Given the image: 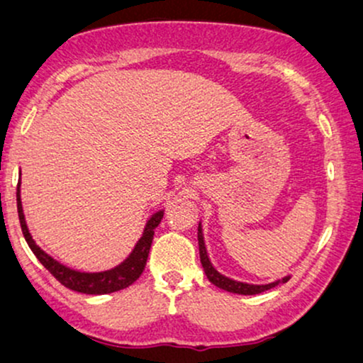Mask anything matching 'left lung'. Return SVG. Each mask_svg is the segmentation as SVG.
Masks as SVG:
<instances>
[{"label": "left lung", "mask_w": 363, "mask_h": 363, "mask_svg": "<svg viewBox=\"0 0 363 363\" xmlns=\"http://www.w3.org/2000/svg\"><path fill=\"white\" fill-rule=\"evenodd\" d=\"M199 249H200V262H202L205 274H207L210 283L216 284L217 288L225 289L229 291V293H235V294H259L262 293V291H267L279 284V281H276V283H271V284H264V286L245 284V283H239V281L229 279V277L222 276L220 272H217L216 267H213L208 261L207 250H205V244H203V234H202V229H200V225H199ZM286 281H289V277H284L283 283H286Z\"/></svg>", "instance_id": "obj_1"}]
</instances>
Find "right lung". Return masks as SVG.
<instances>
[{"instance_id":"1","label":"right lung","mask_w":363,"mask_h":363,"mask_svg":"<svg viewBox=\"0 0 363 363\" xmlns=\"http://www.w3.org/2000/svg\"><path fill=\"white\" fill-rule=\"evenodd\" d=\"M16 207H18V218H20L21 232H23L26 244L30 245V249L33 250V254L37 256L40 262L43 264L45 269L55 277L58 283H62L65 288L77 291V293L84 294H107L114 293V291L124 289L128 286H131L134 281L138 279L145 271L147 254H150L151 242H153L155 229L160 225L161 218H163V210L156 212L153 217L150 218L146 223L145 234L140 239V242L136 244V247L131 252L126 261L119 264L118 267L111 271L104 272H79L74 269H69L64 264L57 262L55 259H52L47 252H43L42 249L35 244V240L31 239L28 229H26L23 208H21V200H20V183L16 186Z\"/></svg>"}]
</instances>
